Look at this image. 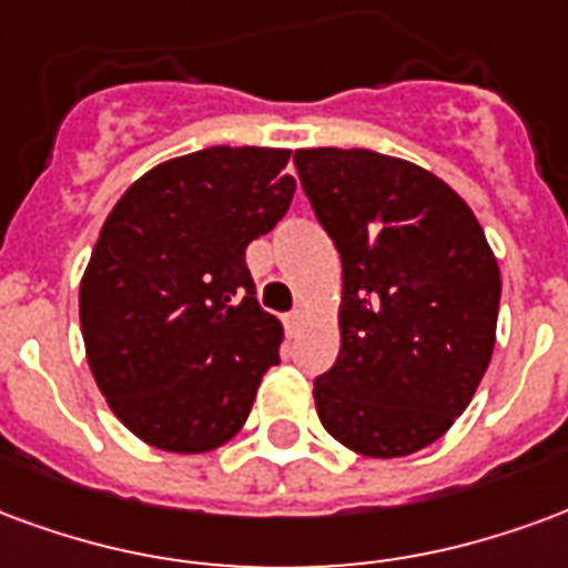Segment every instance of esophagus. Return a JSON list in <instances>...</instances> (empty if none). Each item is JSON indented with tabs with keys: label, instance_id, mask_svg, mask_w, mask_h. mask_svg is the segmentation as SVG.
<instances>
[{
	"label": "esophagus",
	"instance_id": "1",
	"mask_svg": "<svg viewBox=\"0 0 568 568\" xmlns=\"http://www.w3.org/2000/svg\"><path fill=\"white\" fill-rule=\"evenodd\" d=\"M300 324H302V312H290L287 317H284V326H287V333L293 335L296 333V329H300Z\"/></svg>",
	"mask_w": 568,
	"mask_h": 568
}]
</instances>
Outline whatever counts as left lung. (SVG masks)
<instances>
[{
    "label": "left lung",
    "instance_id": "left-lung-1",
    "mask_svg": "<svg viewBox=\"0 0 568 568\" xmlns=\"http://www.w3.org/2000/svg\"><path fill=\"white\" fill-rule=\"evenodd\" d=\"M342 256V351L317 417L363 457H408L450 429L490 366L499 266L481 223L420 165L363 148L293 153Z\"/></svg>",
    "mask_w": 568,
    "mask_h": 568
}]
</instances>
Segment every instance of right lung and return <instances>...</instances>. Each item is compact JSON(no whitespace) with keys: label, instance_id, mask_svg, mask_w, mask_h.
Returning <instances> with one entry per match:
<instances>
[{"label":"right lung","instance_id":"obj_1","mask_svg":"<svg viewBox=\"0 0 568 568\" xmlns=\"http://www.w3.org/2000/svg\"><path fill=\"white\" fill-rule=\"evenodd\" d=\"M281 148H205L153 165L111 209L81 278L87 363L130 433L172 454L221 448L278 363L247 244L296 190Z\"/></svg>","mask_w":568,"mask_h":568}]
</instances>
